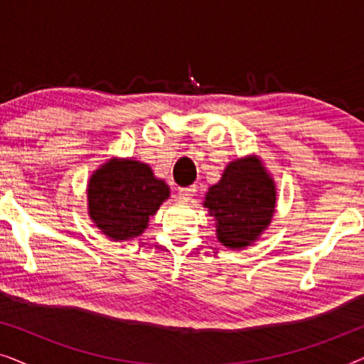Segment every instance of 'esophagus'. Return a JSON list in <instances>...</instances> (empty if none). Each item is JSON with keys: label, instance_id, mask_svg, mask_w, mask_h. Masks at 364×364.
Masks as SVG:
<instances>
[{"label": "esophagus", "instance_id": "obj_1", "mask_svg": "<svg viewBox=\"0 0 364 364\" xmlns=\"http://www.w3.org/2000/svg\"><path fill=\"white\" fill-rule=\"evenodd\" d=\"M196 192H197V188H196V186H191V187H181L177 191V197L181 198V200H183V202H187V200H191V198L196 196Z\"/></svg>", "mask_w": 364, "mask_h": 364}]
</instances>
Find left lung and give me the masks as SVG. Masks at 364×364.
<instances>
[{
    "instance_id": "8db88e82",
    "label": "left lung",
    "mask_w": 364,
    "mask_h": 364,
    "mask_svg": "<svg viewBox=\"0 0 364 364\" xmlns=\"http://www.w3.org/2000/svg\"><path fill=\"white\" fill-rule=\"evenodd\" d=\"M275 186L255 157L230 162L208 188L205 205L225 247L242 248L265 230L275 212Z\"/></svg>"
}]
</instances>
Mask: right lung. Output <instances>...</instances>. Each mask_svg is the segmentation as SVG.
Returning <instances> with one entry per match:
<instances>
[{"mask_svg":"<svg viewBox=\"0 0 364 364\" xmlns=\"http://www.w3.org/2000/svg\"><path fill=\"white\" fill-rule=\"evenodd\" d=\"M89 213L114 240L141 235L149 217L168 198L166 182L137 161H111L94 173L87 188Z\"/></svg>","mask_w":364,"mask_h":364,"instance_id":"add662e5","label":"right lung"}]
</instances>
